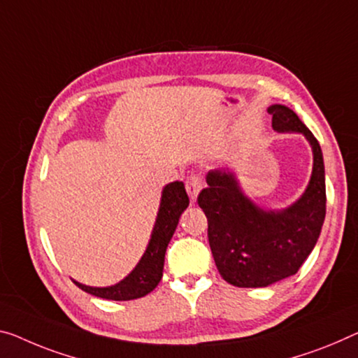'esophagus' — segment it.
Here are the masks:
<instances>
[{
    "instance_id": "34e87169",
    "label": "esophagus",
    "mask_w": 358,
    "mask_h": 358,
    "mask_svg": "<svg viewBox=\"0 0 358 358\" xmlns=\"http://www.w3.org/2000/svg\"><path fill=\"white\" fill-rule=\"evenodd\" d=\"M185 189H187V194L190 196V200H196L198 194H200V190L203 189V180L200 176L190 174L185 180Z\"/></svg>"
}]
</instances>
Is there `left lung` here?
<instances>
[{"label": "left lung", "mask_w": 358, "mask_h": 358, "mask_svg": "<svg viewBox=\"0 0 358 358\" xmlns=\"http://www.w3.org/2000/svg\"><path fill=\"white\" fill-rule=\"evenodd\" d=\"M267 112L275 131L304 134L312 147V176L299 200L280 211L262 210L229 169L208 173V187L198 195L217 271L240 288L268 287L298 272L320 236L327 213L325 164L315 136L288 107L275 103Z\"/></svg>", "instance_id": "8db88e82"}]
</instances>
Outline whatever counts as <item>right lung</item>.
<instances>
[{
	"label": "right lung",
	"instance_id": "obj_1",
	"mask_svg": "<svg viewBox=\"0 0 358 358\" xmlns=\"http://www.w3.org/2000/svg\"><path fill=\"white\" fill-rule=\"evenodd\" d=\"M187 206H189V196H187L184 182L176 180V182L168 184L163 189L160 210H158L157 221L153 225L150 241H148L144 256L137 262L134 271L120 283L106 288L86 287L75 280L73 283L86 293L112 301H131L150 293L157 288L163 277L164 252H166L169 240L178 227L180 214Z\"/></svg>",
	"mask_w": 358,
	"mask_h": 358
}]
</instances>
